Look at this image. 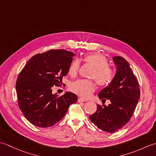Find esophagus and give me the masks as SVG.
I'll return each mask as SVG.
<instances>
[{
	"label": "esophagus",
	"instance_id": "34e87169",
	"mask_svg": "<svg viewBox=\"0 0 156 156\" xmlns=\"http://www.w3.org/2000/svg\"><path fill=\"white\" fill-rule=\"evenodd\" d=\"M78 102H84V101H86V99H84V98L80 97V98H79L78 99Z\"/></svg>",
	"mask_w": 156,
	"mask_h": 156
}]
</instances>
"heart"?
<instances>
[{"instance_id":"obj_1","label":"heart","mask_w":156,"mask_h":156,"mask_svg":"<svg viewBox=\"0 0 156 156\" xmlns=\"http://www.w3.org/2000/svg\"><path fill=\"white\" fill-rule=\"evenodd\" d=\"M82 60L94 68L90 78L94 79L98 85L106 87L111 83L114 78V71L111 67L108 66V60L104 55L99 53L89 54L84 55ZM80 68V59H74L69 66V75L72 77H75L77 76ZM69 89L82 97H88L95 90L96 86L92 80L82 79L72 82Z\"/></svg>"}]
</instances>
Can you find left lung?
Segmentation results:
<instances>
[{"label": "left lung", "mask_w": 156, "mask_h": 156, "mask_svg": "<svg viewBox=\"0 0 156 156\" xmlns=\"http://www.w3.org/2000/svg\"><path fill=\"white\" fill-rule=\"evenodd\" d=\"M113 61L117 73L111 83L98 93L102 101L111 103L97 105L89 118L97 127L108 133H115L129 122L140 98V85L128 62L121 56Z\"/></svg>", "instance_id": "obj_1"}]
</instances>
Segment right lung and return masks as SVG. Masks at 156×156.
<instances>
[{"label":"right lung","instance_id":"1","mask_svg":"<svg viewBox=\"0 0 156 156\" xmlns=\"http://www.w3.org/2000/svg\"><path fill=\"white\" fill-rule=\"evenodd\" d=\"M74 55L64 49H50L33 56L19 73L16 82L18 105L31 124L51 127L64 118L69 105L77 102L72 92L59 97L52 94L51 89L62 84Z\"/></svg>","mask_w":156,"mask_h":156}]
</instances>
